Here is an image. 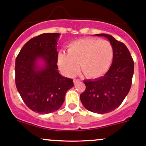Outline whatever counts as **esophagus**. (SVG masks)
Returning <instances> with one entry per match:
<instances>
[{
    "mask_svg": "<svg viewBox=\"0 0 146 146\" xmlns=\"http://www.w3.org/2000/svg\"><path fill=\"white\" fill-rule=\"evenodd\" d=\"M80 82V80H79V79H74V85H76V84H77L78 82Z\"/></svg>",
    "mask_w": 146,
    "mask_h": 146,
    "instance_id": "obj_1",
    "label": "esophagus"
}]
</instances>
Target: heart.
<instances>
[{
	"instance_id": "heart-1",
	"label": "heart",
	"mask_w": 146,
	"mask_h": 146,
	"mask_svg": "<svg viewBox=\"0 0 146 146\" xmlns=\"http://www.w3.org/2000/svg\"><path fill=\"white\" fill-rule=\"evenodd\" d=\"M113 49L105 40L83 38L68 45L67 53L58 54V66L68 77H73L80 69L86 77L98 78L106 73L111 66Z\"/></svg>"
}]
</instances>
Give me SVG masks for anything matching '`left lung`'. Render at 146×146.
<instances>
[{
  "mask_svg": "<svg viewBox=\"0 0 146 146\" xmlns=\"http://www.w3.org/2000/svg\"><path fill=\"white\" fill-rule=\"evenodd\" d=\"M106 37L113 49L111 66L105 75L84 81L86 89L80 95L85 109L98 113H109L118 108L132 85L134 62L126 45L110 35L96 34Z\"/></svg>",
  "mask_w": 146,
  "mask_h": 146,
  "instance_id": "8db88e82",
  "label": "left lung"
}]
</instances>
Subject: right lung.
Here are the masks:
<instances>
[{"label": "right lung", "instance_id": "add662e5", "mask_svg": "<svg viewBox=\"0 0 146 146\" xmlns=\"http://www.w3.org/2000/svg\"><path fill=\"white\" fill-rule=\"evenodd\" d=\"M59 36V33H44L33 37L16 58L17 90L28 108L41 114L58 110L66 93L74 86L72 79L58 72L56 46Z\"/></svg>", "mask_w": 146, "mask_h": 146}]
</instances>
